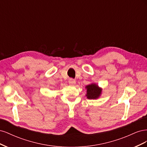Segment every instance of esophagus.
<instances>
[{
  "instance_id": "obj_1",
  "label": "esophagus",
  "mask_w": 147,
  "mask_h": 147,
  "mask_svg": "<svg viewBox=\"0 0 147 147\" xmlns=\"http://www.w3.org/2000/svg\"><path fill=\"white\" fill-rule=\"evenodd\" d=\"M69 83L70 84V85L74 86V85H75V84H76V81H75V80L71 78V79H70L69 80Z\"/></svg>"
}]
</instances>
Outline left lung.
<instances>
[{"instance_id":"1","label":"left lung","mask_w":147,"mask_h":147,"mask_svg":"<svg viewBox=\"0 0 147 147\" xmlns=\"http://www.w3.org/2000/svg\"><path fill=\"white\" fill-rule=\"evenodd\" d=\"M86 89V96L89 99H97L102 94V89L96 83H91L85 86Z\"/></svg>"}]
</instances>
